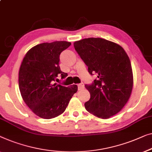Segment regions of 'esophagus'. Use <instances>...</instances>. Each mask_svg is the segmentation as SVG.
<instances>
[{
	"label": "esophagus",
	"instance_id": "34e87169",
	"mask_svg": "<svg viewBox=\"0 0 152 152\" xmlns=\"http://www.w3.org/2000/svg\"><path fill=\"white\" fill-rule=\"evenodd\" d=\"M84 88V86H83V83H80V84H78V90L79 91H81V90H83Z\"/></svg>",
	"mask_w": 152,
	"mask_h": 152
}]
</instances>
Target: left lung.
Segmentation results:
<instances>
[{"label":"left lung","mask_w":152,"mask_h":152,"mask_svg":"<svg viewBox=\"0 0 152 152\" xmlns=\"http://www.w3.org/2000/svg\"><path fill=\"white\" fill-rule=\"evenodd\" d=\"M74 47L96 80L85 87L91 94L85 103L86 110L96 117L106 119L121 110L133 88L131 62L124 48L100 38L82 39Z\"/></svg>","instance_id":"1"}]
</instances>
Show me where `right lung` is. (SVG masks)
I'll return each instance as SVG.
<instances>
[{
	"label": "right lung",
	"instance_id": "obj_1",
	"mask_svg": "<svg viewBox=\"0 0 152 152\" xmlns=\"http://www.w3.org/2000/svg\"><path fill=\"white\" fill-rule=\"evenodd\" d=\"M71 45L56 41L38 45L24 57L19 71L18 84L24 102L39 117L50 119L65 111L70 100L77 91V86L65 87L53 83L58 75L66 73L59 66L60 53Z\"/></svg>",
	"mask_w": 152,
	"mask_h": 152
}]
</instances>
